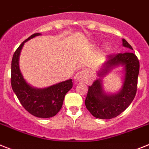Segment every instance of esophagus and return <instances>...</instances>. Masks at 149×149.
Returning <instances> with one entry per match:
<instances>
[{
  "mask_svg": "<svg viewBox=\"0 0 149 149\" xmlns=\"http://www.w3.org/2000/svg\"><path fill=\"white\" fill-rule=\"evenodd\" d=\"M88 79V72L86 71H81L74 75V80L76 83H83Z\"/></svg>",
  "mask_w": 149,
  "mask_h": 149,
  "instance_id": "esophagus-1",
  "label": "esophagus"
}]
</instances>
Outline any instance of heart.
Instances as JSON below:
<instances>
[{"label": "heart", "instance_id": "heart-1", "mask_svg": "<svg viewBox=\"0 0 149 149\" xmlns=\"http://www.w3.org/2000/svg\"><path fill=\"white\" fill-rule=\"evenodd\" d=\"M94 45H97V44H94ZM111 50V46H110L109 44H106L105 45H104V49H103V53L104 54H107Z\"/></svg>", "mask_w": 149, "mask_h": 149}]
</instances>
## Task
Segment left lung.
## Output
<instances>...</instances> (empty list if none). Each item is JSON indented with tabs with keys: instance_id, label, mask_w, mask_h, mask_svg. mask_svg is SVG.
Segmentation results:
<instances>
[{
	"instance_id": "8db88e82",
	"label": "left lung",
	"mask_w": 149,
	"mask_h": 149,
	"mask_svg": "<svg viewBox=\"0 0 149 149\" xmlns=\"http://www.w3.org/2000/svg\"><path fill=\"white\" fill-rule=\"evenodd\" d=\"M123 46L132 50L126 40L122 39ZM124 68V81L119 92L110 93L105 91L102 78L114 68ZM139 72V61L132 52L109 55L102 64L98 72L97 79L89 86L85 100L86 107L96 118L110 120L120 115L130 105L137 91V80Z\"/></svg>"
}]
</instances>
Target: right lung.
<instances>
[{"mask_svg": "<svg viewBox=\"0 0 149 149\" xmlns=\"http://www.w3.org/2000/svg\"><path fill=\"white\" fill-rule=\"evenodd\" d=\"M41 35L34 33L23 42L13 55L11 62V86L23 107L34 116L49 118L61 110L65 96L72 88V79L55 84L47 88H38L29 84L19 68V55L23 45L33 38Z\"/></svg>", "mask_w": 149, "mask_h": 149, "instance_id": "right-lung-1", "label": "right lung"}]
</instances>
